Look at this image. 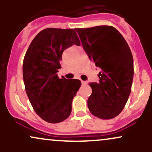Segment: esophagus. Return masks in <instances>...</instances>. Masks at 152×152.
Returning a JSON list of instances; mask_svg holds the SVG:
<instances>
[{"label": "esophagus", "instance_id": "1", "mask_svg": "<svg viewBox=\"0 0 152 152\" xmlns=\"http://www.w3.org/2000/svg\"><path fill=\"white\" fill-rule=\"evenodd\" d=\"M87 82L86 81H81V84L82 85H86L87 84Z\"/></svg>", "mask_w": 152, "mask_h": 152}]
</instances>
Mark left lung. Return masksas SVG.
<instances>
[{
  "mask_svg": "<svg viewBox=\"0 0 152 152\" xmlns=\"http://www.w3.org/2000/svg\"><path fill=\"white\" fill-rule=\"evenodd\" d=\"M88 58L101 69L98 83H89L88 107L102 119L116 117L126 105L132 90L134 61L124 38L113 26L76 28Z\"/></svg>",
  "mask_w": 152,
  "mask_h": 152,
  "instance_id": "left-lung-1",
  "label": "left lung"
}]
</instances>
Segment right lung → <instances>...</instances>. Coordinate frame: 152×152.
<instances>
[{"mask_svg": "<svg viewBox=\"0 0 152 152\" xmlns=\"http://www.w3.org/2000/svg\"><path fill=\"white\" fill-rule=\"evenodd\" d=\"M80 41L74 29L48 28L36 35L26 51L23 77L26 94L42 119L56 124L71 113V104L81 86L78 79L59 78L64 50Z\"/></svg>", "mask_w": 152, "mask_h": 152, "instance_id": "obj_1", "label": "right lung"}]
</instances>
